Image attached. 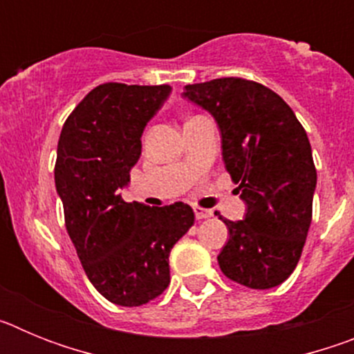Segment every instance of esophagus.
Returning <instances> with one entry per match:
<instances>
[{
	"instance_id": "1",
	"label": "esophagus",
	"mask_w": 354,
	"mask_h": 354,
	"mask_svg": "<svg viewBox=\"0 0 354 354\" xmlns=\"http://www.w3.org/2000/svg\"><path fill=\"white\" fill-rule=\"evenodd\" d=\"M193 211H195L196 220H205V218H209V216H211V211H209V209H204V207H195Z\"/></svg>"
}]
</instances>
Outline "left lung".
<instances>
[{
    "label": "left lung",
    "mask_w": 354,
    "mask_h": 354,
    "mask_svg": "<svg viewBox=\"0 0 354 354\" xmlns=\"http://www.w3.org/2000/svg\"><path fill=\"white\" fill-rule=\"evenodd\" d=\"M184 97L207 109L221 131L225 170L246 204L228 228L218 264L250 289H271L290 277L312 221L317 171L308 136L273 90L243 77L186 84ZM220 214V212H218Z\"/></svg>",
    "instance_id": "8db88e82"
}]
</instances>
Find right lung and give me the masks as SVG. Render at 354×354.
<instances>
[{
  "label": "right lung",
  "mask_w": 354,
  "mask_h": 354,
  "mask_svg": "<svg viewBox=\"0 0 354 354\" xmlns=\"http://www.w3.org/2000/svg\"><path fill=\"white\" fill-rule=\"evenodd\" d=\"M170 92L168 84H99L68 115L58 140L55 184L68 237L92 286L120 306L162 294L168 255L195 223L184 202L147 207L118 193L142 154L147 122Z\"/></svg>",
  "instance_id": "obj_1"
}]
</instances>
